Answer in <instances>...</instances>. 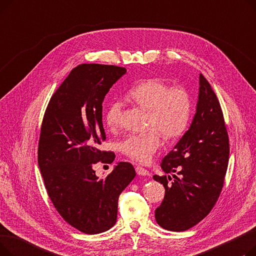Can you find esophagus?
Instances as JSON below:
<instances>
[{
  "instance_id": "34e87169",
  "label": "esophagus",
  "mask_w": 256,
  "mask_h": 256,
  "mask_svg": "<svg viewBox=\"0 0 256 256\" xmlns=\"http://www.w3.org/2000/svg\"><path fill=\"white\" fill-rule=\"evenodd\" d=\"M136 172L138 176H150V172L147 171L145 168L141 167V166H137L136 167Z\"/></svg>"
}]
</instances>
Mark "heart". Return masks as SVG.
Listing matches in <instances>:
<instances>
[{
    "mask_svg": "<svg viewBox=\"0 0 256 256\" xmlns=\"http://www.w3.org/2000/svg\"><path fill=\"white\" fill-rule=\"evenodd\" d=\"M128 98L148 111L145 132L132 134L119 144L124 156L138 163L146 164L162 144V132L168 140L182 136L192 116V96L184 86L170 85L165 80L150 78L132 88ZM124 104L114 100L104 111V121L112 130L122 126Z\"/></svg>",
    "mask_w": 256,
    "mask_h": 256,
    "instance_id": "obj_1",
    "label": "heart"
}]
</instances>
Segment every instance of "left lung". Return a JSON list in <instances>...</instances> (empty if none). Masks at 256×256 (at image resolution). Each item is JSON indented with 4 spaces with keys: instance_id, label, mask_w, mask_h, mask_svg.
<instances>
[{
    "instance_id": "left-lung-1",
    "label": "left lung",
    "mask_w": 256,
    "mask_h": 256,
    "mask_svg": "<svg viewBox=\"0 0 256 256\" xmlns=\"http://www.w3.org/2000/svg\"><path fill=\"white\" fill-rule=\"evenodd\" d=\"M190 128L163 158L160 167L170 176H154L163 184L165 197L156 210L158 224L171 232H184L204 219L224 184L230 158V139L216 93L204 74Z\"/></svg>"
}]
</instances>
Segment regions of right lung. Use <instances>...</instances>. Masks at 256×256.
Here are the masks:
<instances>
[{
  "instance_id": "obj_1",
  "label": "right lung",
  "mask_w": 256,
  "mask_h": 256,
  "mask_svg": "<svg viewBox=\"0 0 256 256\" xmlns=\"http://www.w3.org/2000/svg\"><path fill=\"white\" fill-rule=\"evenodd\" d=\"M126 72L116 65H78L52 96L40 130L38 166L48 195L60 216L87 234L116 223L118 197L136 176L128 162L102 180L93 170L115 158L98 148L106 140L102 102Z\"/></svg>"
}]
</instances>
